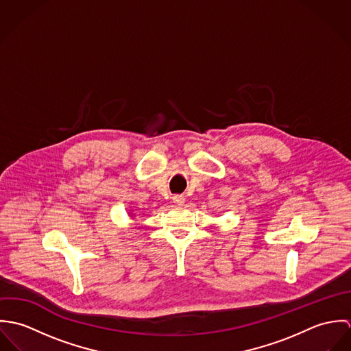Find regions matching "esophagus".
<instances>
[{
    "mask_svg": "<svg viewBox=\"0 0 351 351\" xmlns=\"http://www.w3.org/2000/svg\"><path fill=\"white\" fill-rule=\"evenodd\" d=\"M173 201L177 204V205H182L185 202V197L182 195H176L173 196Z\"/></svg>",
    "mask_w": 351,
    "mask_h": 351,
    "instance_id": "34e87169",
    "label": "esophagus"
}]
</instances>
